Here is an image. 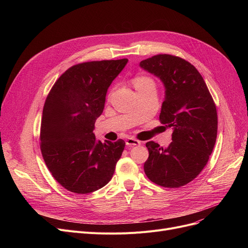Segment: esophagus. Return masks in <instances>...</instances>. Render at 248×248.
I'll list each match as a JSON object with an SVG mask.
<instances>
[{
    "label": "esophagus",
    "instance_id": "obj_1",
    "mask_svg": "<svg viewBox=\"0 0 248 248\" xmlns=\"http://www.w3.org/2000/svg\"><path fill=\"white\" fill-rule=\"evenodd\" d=\"M125 144L128 146V147H132V146H140V141L138 140L137 139L135 138H127L125 140Z\"/></svg>",
    "mask_w": 248,
    "mask_h": 248
}]
</instances>
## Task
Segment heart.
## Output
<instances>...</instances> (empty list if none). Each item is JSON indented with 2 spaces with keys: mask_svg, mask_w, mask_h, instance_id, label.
<instances>
[{
  "mask_svg": "<svg viewBox=\"0 0 248 248\" xmlns=\"http://www.w3.org/2000/svg\"><path fill=\"white\" fill-rule=\"evenodd\" d=\"M134 84L136 88H140L141 86H145L148 84H154V81L151 79L150 77L147 76H138L134 79Z\"/></svg>",
  "mask_w": 248,
  "mask_h": 248,
  "instance_id": "b5f03b06",
  "label": "heart"
}]
</instances>
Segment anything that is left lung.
<instances>
[{"label": "left lung", "mask_w": 248, "mask_h": 248, "mask_svg": "<svg viewBox=\"0 0 248 248\" xmlns=\"http://www.w3.org/2000/svg\"><path fill=\"white\" fill-rule=\"evenodd\" d=\"M140 66L164 83L160 122L173 128L168 148L147 142L144 170L155 184L180 188L196 178L209 160L217 137L216 106L203 77L185 59L159 54L140 61Z\"/></svg>", "instance_id": "obj_1"}]
</instances>
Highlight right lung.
I'll return each instance as SVG.
<instances>
[{"mask_svg": "<svg viewBox=\"0 0 248 248\" xmlns=\"http://www.w3.org/2000/svg\"><path fill=\"white\" fill-rule=\"evenodd\" d=\"M127 59L83 62L65 71L46 98L40 149L58 183L76 194L106 186L125 142L95 140L94 124L102 113L108 89Z\"/></svg>", "mask_w": 248, "mask_h": 248, "instance_id": "add662e5", "label": "right lung"}]
</instances>
